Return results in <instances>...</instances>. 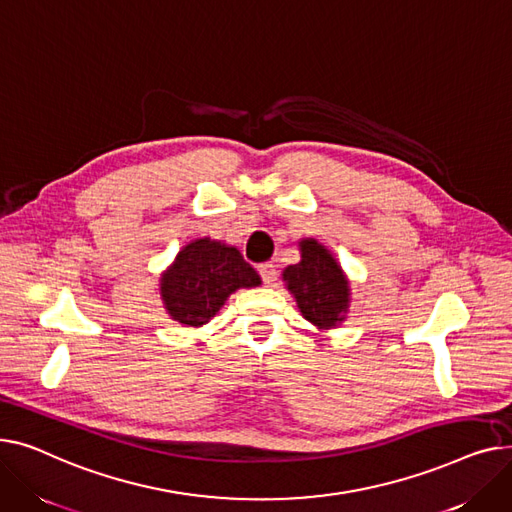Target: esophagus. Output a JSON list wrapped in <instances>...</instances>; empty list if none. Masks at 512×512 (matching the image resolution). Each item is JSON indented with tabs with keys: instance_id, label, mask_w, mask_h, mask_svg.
<instances>
[{
	"instance_id": "34e87169",
	"label": "esophagus",
	"mask_w": 512,
	"mask_h": 512,
	"mask_svg": "<svg viewBox=\"0 0 512 512\" xmlns=\"http://www.w3.org/2000/svg\"><path fill=\"white\" fill-rule=\"evenodd\" d=\"M258 273H260V277H262V281H264V285H273L275 283V279H277V268H275V264L273 262H264V264H260L258 266Z\"/></svg>"
}]
</instances>
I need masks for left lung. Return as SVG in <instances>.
I'll return each instance as SVG.
<instances>
[{
    "instance_id": "8db88e82",
    "label": "left lung",
    "mask_w": 512,
    "mask_h": 512,
    "mask_svg": "<svg viewBox=\"0 0 512 512\" xmlns=\"http://www.w3.org/2000/svg\"><path fill=\"white\" fill-rule=\"evenodd\" d=\"M297 264L283 270V281L297 310L318 330L337 328L345 322L351 304V283L335 254L314 237L299 239Z\"/></svg>"
}]
</instances>
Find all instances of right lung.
I'll return each mask as SVG.
<instances>
[{"instance_id": "right-lung-1", "label": "right lung", "mask_w": 512, "mask_h": 512, "mask_svg": "<svg viewBox=\"0 0 512 512\" xmlns=\"http://www.w3.org/2000/svg\"><path fill=\"white\" fill-rule=\"evenodd\" d=\"M262 285L260 275L235 246L210 237L192 239L159 279L161 302L171 320L200 328L215 318L237 289Z\"/></svg>"}]
</instances>
